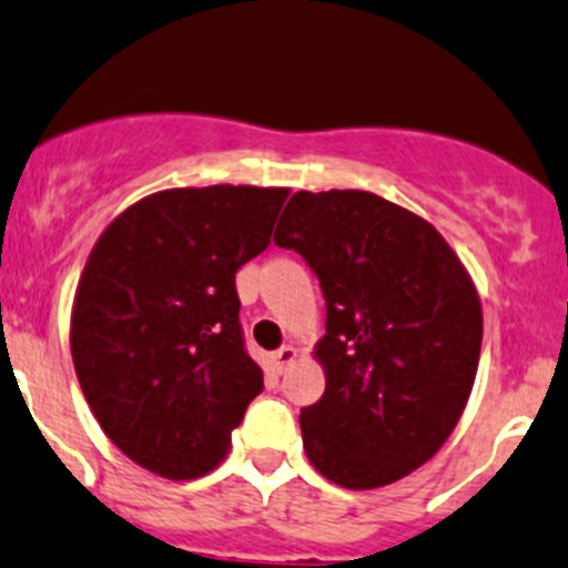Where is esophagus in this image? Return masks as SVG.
I'll return each instance as SVG.
<instances>
[{
    "instance_id": "esophagus-1",
    "label": "esophagus",
    "mask_w": 568,
    "mask_h": 568,
    "mask_svg": "<svg viewBox=\"0 0 568 568\" xmlns=\"http://www.w3.org/2000/svg\"><path fill=\"white\" fill-rule=\"evenodd\" d=\"M294 361H296L294 346H280L277 352H272V366L277 368V372H285V366H291Z\"/></svg>"
}]
</instances>
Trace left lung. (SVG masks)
I'll use <instances>...</instances> for the list:
<instances>
[{"label":"left lung","mask_w":568,"mask_h":568,"mask_svg":"<svg viewBox=\"0 0 568 568\" xmlns=\"http://www.w3.org/2000/svg\"><path fill=\"white\" fill-rule=\"evenodd\" d=\"M274 244L305 257L327 302V388L302 407L307 460L344 488H379L455 430L483 344L475 283L430 222L368 191H300Z\"/></svg>","instance_id":"1"}]
</instances>
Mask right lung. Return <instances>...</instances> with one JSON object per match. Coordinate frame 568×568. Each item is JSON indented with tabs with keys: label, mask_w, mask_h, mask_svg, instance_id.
<instances>
[{
	"label": "right lung",
	"mask_w": 568,
	"mask_h": 568,
	"mask_svg": "<svg viewBox=\"0 0 568 568\" xmlns=\"http://www.w3.org/2000/svg\"><path fill=\"white\" fill-rule=\"evenodd\" d=\"M288 191L172 189L99 235L71 313V357L104 436L138 466L194 480L224 460L263 390L235 272L261 255Z\"/></svg>",
	"instance_id": "obj_1"
}]
</instances>
